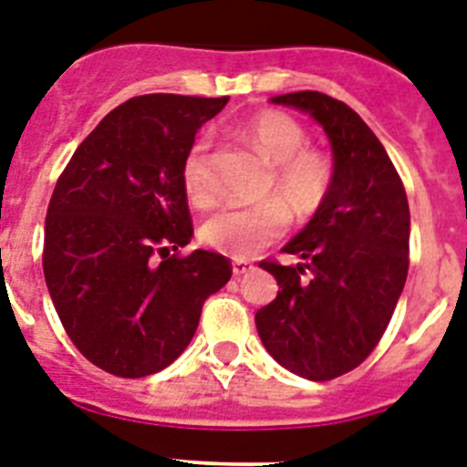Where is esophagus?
Segmentation results:
<instances>
[{"label": "esophagus", "instance_id": "obj_1", "mask_svg": "<svg viewBox=\"0 0 467 467\" xmlns=\"http://www.w3.org/2000/svg\"><path fill=\"white\" fill-rule=\"evenodd\" d=\"M253 269H254L253 264L245 262V259H234V275H245Z\"/></svg>", "mask_w": 467, "mask_h": 467}]
</instances>
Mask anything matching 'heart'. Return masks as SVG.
<instances>
[{
  "mask_svg": "<svg viewBox=\"0 0 467 467\" xmlns=\"http://www.w3.org/2000/svg\"><path fill=\"white\" fill-rule=\"evenodd\" d=\"M243 138L253 144L271 168L264 198H274L254 208H224L210 214L201 226L205 245L245 259L283 236L287 213L306 220L327 198L332 187V163L317 150H308L306 130L283 111L266 109L243 126ZM182 187L196 208H210L217 201L210 140L198 138L182 161ZM285 208L283 209L282 205Z\"/></svg>",
  "mask_w": 467,
  "mask_h": 467,
  "instance_id": "1",
  "label": "heart"
}]
</instances>
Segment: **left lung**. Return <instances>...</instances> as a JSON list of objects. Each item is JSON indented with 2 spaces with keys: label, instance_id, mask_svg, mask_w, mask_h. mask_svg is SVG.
<instances>
[{
  "label": "left lung",
  "instance_id": "1",
  "mask_svg": "<svg viewBox=\"0 0 467 467\" xmlns=\"http://www.w3.org/2000/svg\"><path fill=\"white\" fill-rule=\"evenodd\" d=\"M316 119L327 133L334 175L325 203L283 247L301 262H262L278 280L254 316L278 365L311 381L356 369L393 317L410 269V203L383 144L346 102L317 90L271 98Z\"/></svg>",
  "mask_w": 467,
  "mask_h": 467
}]
</instances>
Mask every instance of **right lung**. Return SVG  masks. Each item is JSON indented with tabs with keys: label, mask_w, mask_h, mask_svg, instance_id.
<instances>
[{
	"label": "right lung",
	"mask_w": 467,
	"mask_h": 467,
	"mask_svg": "<svg viewBox=\"0 0 467 467\" xmlns=\"http://www.w3.org/2000/svg\"><path fill=\"white\" fill-rule=\"evenodd\" d=\"M229 98L154 93L111 109L53 189L44 278L86 360L123 379L182 356L203 301L231 278L210 250L171 254L193 236L182 161Z\"/></svg>",
	"instance_id": "right-lung-1"
}]
</instances>
